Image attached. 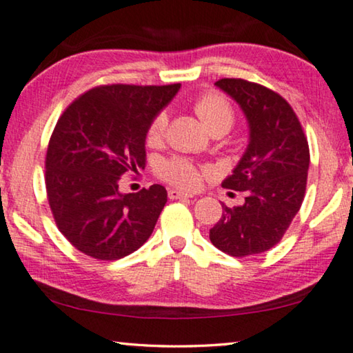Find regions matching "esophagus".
I'll return each instance as SVG.
<instances>
[{
  "instance_id": "1",
  "label": "esophagus",
  "mask_w": 353,
  "mask_h": 353,
  "mask_svg": "<svg viewBox=\"0 0 353 353\" xmlns=\"http://www.w3.org/2000/svg\"><path fill=\"white\" fill-rule=\"evenodd\" d=\"M168 196H170L171 200H181V198H192L193 195H192V193H185L182 190H177V188H171V190L168 192Z\"/></svg>"
}]
</instances>
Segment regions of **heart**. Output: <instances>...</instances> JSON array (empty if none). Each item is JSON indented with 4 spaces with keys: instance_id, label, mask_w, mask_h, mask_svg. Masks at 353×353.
<instances>
[{
    "instance_id": "b5f03b06",
    "label": "heart",
    "mask_w": 353,
    "mask_h": 353,
    "mask_svg": "<svg viewBox=\"0 0 353 353\" xmlns=\"http://www.w3.org/2000/svg\"><path fill=\"white\" fill-rule=\"evenodd\" d=\"M195 110L205 126L212 131L216 128H228L233 125V108L230 102L219 92H208L195 102ZM168 112H158L147 128V143L158 145L163 141L168 128ZM157 172L163 181L181 188H196L201 182V170L185 158H170L158 163Z\"/></svg>"
}]
</instances>
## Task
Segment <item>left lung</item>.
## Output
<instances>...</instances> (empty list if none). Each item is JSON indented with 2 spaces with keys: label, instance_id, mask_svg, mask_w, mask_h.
Here are the masks:
<instances>
[{
  "label": "left lung",
  "instance_id": "left-lung-1",
  "mask_svg": "<svg viewBox=\"0 0 353 353\" xmlns=\"http://www.w3.org/2000/svg\"><path fill=\"white\" fill-rule=\"evenodd\" d=\"M216 86L245 113L250 143L222 187L245 192L241 206L222 203V217L210 230L217 250L233 257L269 251L281 240L305 195L309 142L290 103L272 89L241 78Z\"/></svg>",
  "mask_w": 353,
  "mask_h": 353
}]
</instances>
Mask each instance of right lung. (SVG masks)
Returning a JSON list of instances; mask_svg holds the SVG:
<instances>
[{
    "mask_svg": "<svg viewBox=\"0 0 353 353\" xmlns=\"http://www.w3.org/2000/svg\"><path fill=\"white\" fill-rule=\"evenodd\" d=\"M179 89L181 83L97 86L59 118L46 153L48 201L59 230L83 254L117 261L152 235L166 188L121 193L118 183L145 166L147 128Z\"/></svg>",
    "mask_w": 353,
    "mask_h": 353,
    "instance_id": "add662e5",
    "label": "right lung"
}]
</instances>
